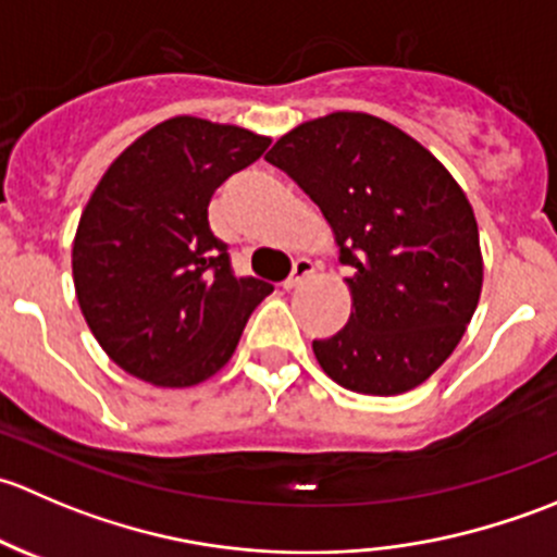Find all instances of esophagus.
I'll return each mask as SVG.
<instances>
[{
    "label": "esophagus",
    "instance_id": "34e87169",
    "mask_svg": "<svg viewBox=\"0 0 557 557\" xmlns=\"http://www.w3.org/2000/svg\"><path fill=\"white\" fill-rule=\"evenodd\" d=\"M312 274H314V263L307 261V258H299V261L294 263V272H290L288 280H285V283H283V288L285 290L299 288V285L305 283V280H310Z\"/></svg>",
    "mask_w": 557,
    "mask_h": 557
}]
</instances>
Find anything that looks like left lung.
<instances>
[{"label": "left lung", "instance_id": "8db88e82", "mask_svg": "<svg viewBox=\"0 0 557 557\" xmlns=\"http://www.w3.org/2000/svg\"><path fill=\"white\" fill-rule=\"evenodd\" d=\"M320 207L339 245L350 320L314 339L320 369L347 391L398 396L458 347L482 290L476 218L431 150L369 112L301 123L267 153Z\"/></svg>", "mask_w": 557, "mask_h": 557}]
</instances>
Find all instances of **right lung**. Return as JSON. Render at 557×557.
I'll return each mask as SVG.
<instances>
[{"mask_svg": "<svg viewBox=\"0 0 557 557\" xmlns=\"http://www.w3.org/2000/svg\"><path fill=\"white\" fill-rule=\"evenodd\" d=\"M272 139L177 115L134 139L99 180L72 243L77 305L123 372L159 387L205 383L237 350L272 285L234 277L207 207Z\"/></svg>", "mask_w": 557, "mask_h": 557, "instance_id": "1", "label": "right lung"}]
</instances>
